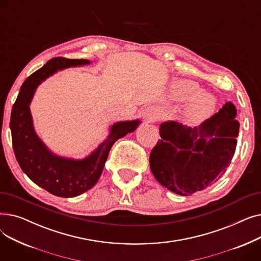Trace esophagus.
<instances>
[{"label": "esophagus", "mask_w": 261, "mask_h": 261, "mask_svg": "<svg viewBox=\"0 0 261 261\" xmlns=\"http://www.w3.org/2000/svg\"><path fill=\"white\" fill-rule=\"evenodd\" d=\"M159 116V112L158 110L155 109H152V110H148V111L146 112V118L148 119V121H153L158 118Z\"/></svg>", "instance_id": "34e87169"}]
</instances>
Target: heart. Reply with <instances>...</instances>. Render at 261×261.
Segmentation results:
<instances>
[{
  "label": "heart",
  "mask_w": 261,
  "mask_h": 261,
  "mask_svg": "<svg viewBox=\"0 0 261 261\" xmlns=\"http://www.w3.org/2000/svg\"><path fill=\"white\" fill-rule=\"evenodd\" d=\"M177 94L183 99H194L200 95V89L196 85L191 84V82H186V84L180 86L179 90H177ZM211 106V100L207 97H201L191 108L190 115L193 117L201 116L208 111Z\"/></svg>",
  "instance_id": "heart-1"
}]
</instances>
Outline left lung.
I'll use <instances>...</instances> for the list:
<instances>
[{"label":"left lung","mask_w":261,"mask_h":261,"mask_svg":"<svg viewBox=\"0 0 261 261\" xmlns=\"http://www.w3.org/2000/svg\"><path fill=\"white\" fill-rule=\"evenodd\" d=\"M236 108L226 102L199 127L177 121L160 126L161 140L149 163L156 181L172 193L189 196L216 183L234 156L239 133Z\"/></svg>","instance_id":"left-lung-1"}]
</instances>
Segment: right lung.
<instances>
[{
	"label": "right lung",
	"instance_id": "add662e5",
	"mask_svg": "<svg viewBox=\"0 0 261 261\" xmlns=\"http://www.w3.org/2000/svg\"><path fill=\"white\" fill-rule=\"evenodd\" d=\"M86 59L53 58L27 78L20 89L10 116L12 147L23 172L51 195L72 198L84 194L98 181L113 144L133 132L140 120L120 121L111 127L108 138L84 160H72L50 152L35 132L30 105L38 86L65 67L90 64Z\"/></svg>",
	"mask_w": 261,
	"mask_h": 261
}]
</instances>
